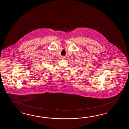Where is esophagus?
Listing matches in <instances>:
<instances>
[{
    "label": "esophagus",
    "instance_id": "1",
    "mask_svg": "<svg viewBox=\"0 0 129 129\" xmlns=\"http://www.w3.org/2000/svg\"><path fill=\"white\" fill-rule=\"evenodd\" d=\"M63 58H64V57L63 56H61L60 57V59H63Z\"/></svg>",
    "mask_w": 129,
    "mask_h": 129
}]
</instances>
